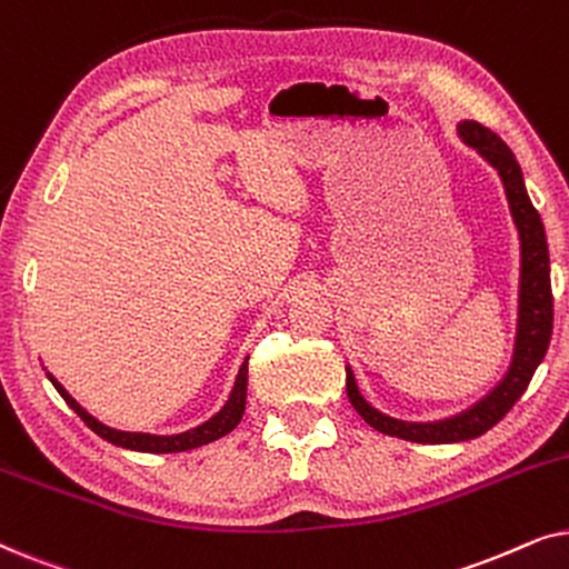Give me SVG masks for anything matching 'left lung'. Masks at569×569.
Listing matches in <instances>:
<instances>
[{"label": "left lung", "mask_w": 569, "mask_h": 569, "mask_svg": "<svg viewBox=\"0 0 569 569\" xmlns=\"http://www.w3.org/2000/svg\"><path fill=\"white\" fill-rule=\"evenodd\" d=\"M458 134L469 147H473L489 166L502 178L505 197H508L512 222H516L520 236V295H518V331L516 349H512V362L505 378L489 391L485 399L473 403L461 415L440 419V422H403L380 415L362 399L360 388L355 383L352 370L347 368V396L352 401L365 422L376 427L378 432L391 435V438L425 442V446H440V442H461L485 435L508 415L523 391L531 383L536 368H539L543 355H547L551 339V321H555V298H551L549 279V248L547 232L536 207L528 199L523 173L516 154L502 142L495 131L481 127L477 121L458 123Z\"/></svg>", "instance_id": "left-lung-1"}]
</instances>
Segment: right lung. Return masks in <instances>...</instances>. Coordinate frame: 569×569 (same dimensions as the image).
<instances>
[{
	"instance_id": "obj_1",
	"label": "right lung",
	"mask_w": 569,
	"mask_h": 569,
	"mask_svg": "<svg viewBox=\"0 0 569 569\" xmlns=\"http://www.w3.org/2000/svg\"><path fill=\"white\" fill-rule=\"evenodd\" d=\"M49 376V372H46ZM53 388L61 393V399L69 403V409L77 411V417L82 419L84 425L90 427L92 432L100 435V438L113 442L119 448H129V450H139V453H181V450H191L199 446H207L222 435H228L230 430H236V425L240 422L246 411V391H248V360L240 365L236 386H232V393L224 407L217 411L212 419H207L204 425L193 427V430H186L181 435H147V432H121L113 430V427H106L103 422H98L96 417H90L80 403H77L72 396L67 393V388L59 383L57 378L49 376Z\"/></svg>"
}]
</instances>
